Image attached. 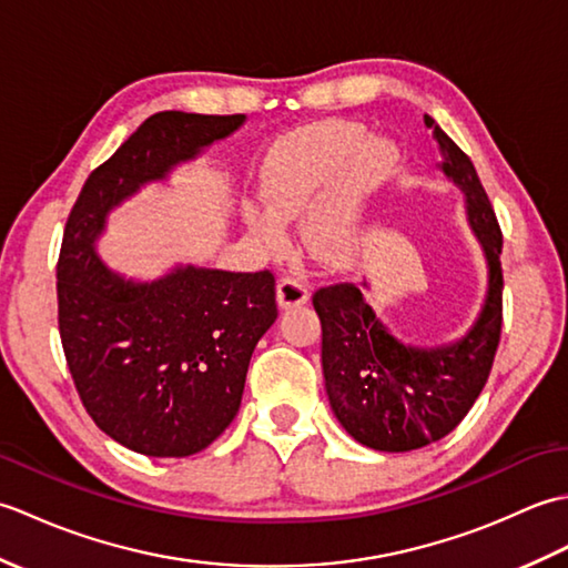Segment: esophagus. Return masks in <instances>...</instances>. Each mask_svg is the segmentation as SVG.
<instances>
[{"label": "esophagus", "mask_w": 568, "mask_h": 568, "mask_svg": "<svg viewBox=\"0 0 568 568\" xmlns=\"http://www.w3.org/2000/svg\"><path fill=\"white\" fill-rule=\"evenodd\" d=\"M307 300H310V291H307V285L300 281V277L285 275L277 281V305H281L283 310L305 305Z\"/></svg>", "instance_id": "1"}]
</instances>
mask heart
Here are the masks:
<instances>
[{"label": "heart", "instance_id": "obj_1", "mask_svg": "<svg viewBox=\"0 0 568 568\" xmlns=\"http://www.w3.org/2000/svg\"><path fill=\"white\" fill-rule=\"evenodd\" d=\"M397 151L356 122H317L277 141L261 168L264 202H246L248 232L263 246L285 239L287 220L305 214V241L334 268L352 263L368 236L371 204L388 183Z\"/></svg>", "mask_w": 568, "mask_h": 568}]
</instances>
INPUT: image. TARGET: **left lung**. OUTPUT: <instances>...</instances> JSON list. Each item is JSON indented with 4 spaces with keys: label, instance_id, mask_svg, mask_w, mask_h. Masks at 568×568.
Wrapping results in <instances>:
<instances>
[{
    "label": "left lung",
    "instance_id": "1",
    "mask_svg": "<svg viewBox=\"0 0 568 568\" xmlns=\"http://www.w3.org/2000/svg\"><path fill=\"white\" fill-rule=\"evenodd\" d=\"M439 171L464 192L466 222L488 268L484 305L470 329L439 346L405 344L368 305V283L322 287L312 297L322 322L324 388L339 425L376 452H413L446 437L484 390L503 327V236L468 155L425 116Z\"/></svg>",
    "mask_w": 568,
    "mask_h": 568
}]
</instances>
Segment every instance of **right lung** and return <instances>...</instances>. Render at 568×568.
I'll use <instances>...</instances> for the list:
<instances>
[{"mask_svg": "<svg viewBox=\"0 0 568 568\" xmlns=\"http://www.w3.org/2000/svg\"><path fill=\"white\" fill-rule=\"evenodd\" d=\"M161 112L84 183L58 258V327L80 400L104 434L153 458L202 452L232 425L253 348L277 317L268 271L175 263L153 281L100 256L110 214L244 126Z\"/></svg>", "mask_w": 568, "mask_h": 568, "instance_id": "add662e5", "label": "right lung"}]
</instances>
